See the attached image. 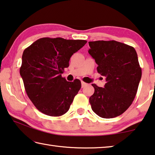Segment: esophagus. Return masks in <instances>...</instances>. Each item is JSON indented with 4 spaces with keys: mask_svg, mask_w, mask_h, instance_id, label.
<instances>
[{
    "mask_svg": "<svg viewBox=\"0 0 155 155\" xmlns=\"http://www.w3.org/2000/svg\"><path fill=\"white\" fill-rule=\"evenodd\" d=\"M81 85H82V87H85V86L87 85V83L83 82V81H81Z\"/></svg>",
    "mask_w": 155,
    "mask_h": 155,
    "instance_id": "esophagus-1",
    "label": "esophagus"
}]
</instances>
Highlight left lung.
<instances>
[{
  "instance_id": "1",
  "label": "left lung",
  "mask_w": 155,
  "mask_h": 155,
  "mask_svg": "<svg viewBox=\"0 0 155 155\" xmlns=\"http://www.w3.org/2000/svg\"><path fill=\"white\" fill-rule=\"evenodd\" d=\"M88 52L98 66L97 71L106 77L104 87L92 84L94 93L90 98L93 111L103 118L122 114L137 94L141 68L133 47L119 41H89Z\"/></svg>"
}]
</instances>
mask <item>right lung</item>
<instances>
[{"label": "right lung", "instance_id": "obj_1", "mask_svg": "<svg viewBox=\"0 0 155 155\" xmlns=\"http://www.w3.org/2000/svg\"><path fill=\"white\" fill-rule=\"evenodd\" d=\"M86 40L43 38L23 52L20 74L26 92L39 111L50 116H61L70 109L81 87L78 79L69 82L61 77L70 57Z\"/></svg>", "mask_w": 155, "mask_h": 155}]
</instances>
